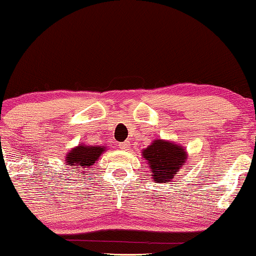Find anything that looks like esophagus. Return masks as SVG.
<instances>
[{
    "label": "esophagus",
    "instance_id": "1",
    "mask_svg": "<svg viewBox=\"0 0 256 256\" xmlns=\"http://www.w3.org/2000/svg\"><path fill=\"white\" fill-rule=\"evenodd\" d=\"M128 146H130V142L128 140H125V142H122V143L119 144V146L122 148V149H124V150H126L128 148Z\"/></svg>",
    "mask_w": 256,
    "mask_h": 256
}]
</instances>
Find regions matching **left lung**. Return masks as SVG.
<instances>
[{"label": "left lung", "mask_w": 256, "mask_h": 256, "mask_svg": "<svg viewBox=\"0 0 256 256\" xmlns=\"http://www.w3.org/2000/svg\"><path fill=\"white\" fill-rule=\"evenodd\" d=\"M146 160L148 167L152 169V178L158 184L170 182L174 174L184 167L187 152L184 146L163 140H155L142 152Z\"/></svg>", "instance_id": "1"}]
</instances>
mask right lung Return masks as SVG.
I'll list each match as a JSON object with an SVG mask.
<instances>
[{"label":"right lung","instance_id":"1","mask_svg":"<svg viewBox=\"0 0 256 256\" xmlns=\"http://www.w3.org/2000/svg\"><path fill=\"white\" fill-rule=\"evenodd\" d=\"M106 152V146H86L80 144L78 146L72 148L68 155L66 156V163L68 167L72 169H78V170H89V168L93 167V164L98 161L101 154ZM90 173V172H88Z\"/></svg>","mask_w":256,"mask_h":256}]
</instances>
